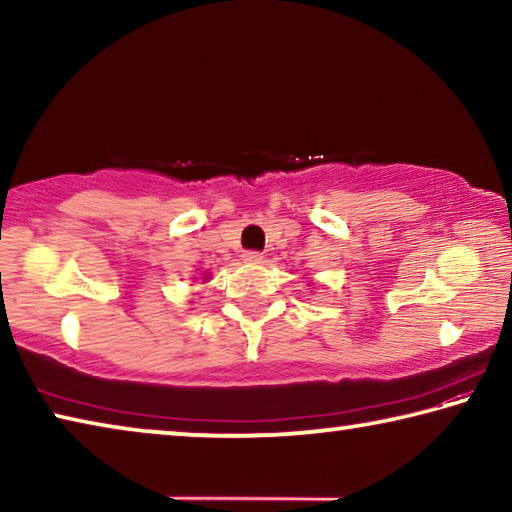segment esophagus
Returning <instances> with one entry per match:
<instances>
[{"mask_svg": "<svg viewBox=\"0 0 512 512\" xmlns=\"http://www.w3.org/2000/svg\"><path fill=\"white\" fill-rule=\"evenodd\" d=\"M244 259H246L248 264H259V262H262V259H264V255L257 253V250H246Z\"/></svg>", "mask_w": 512, "mask_h": 512, "instance_id": "34e87169", "label": "esophagus"}]
</instances>
